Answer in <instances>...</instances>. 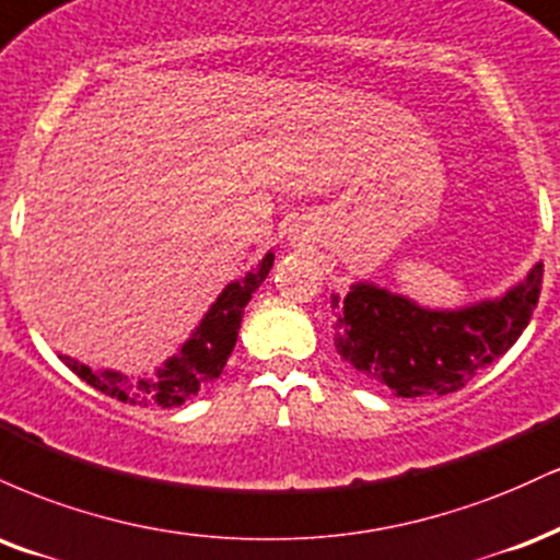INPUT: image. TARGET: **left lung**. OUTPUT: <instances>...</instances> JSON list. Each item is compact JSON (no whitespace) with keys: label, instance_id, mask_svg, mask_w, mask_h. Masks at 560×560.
Returning <instances> with one entry per match:
<instances>
[{"label":"left lung","instance_id":"left-lung-1","mask_svg":"<svg viewBox=\"0 0 560 560\" xmlns=\"http://www.w3.org/2000/svg\"><path fill=\"white\" fill-rule=\"evenodd\" d=\"M542 265L498 299L464 308H424L374 282L332 295V338L340 359L398 398L448 396L503 357L529 325Z\"/></svg>","mask_w":560,"mask_h":560}]
</instances>
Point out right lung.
<instances>
[{"instance_id":"add662e5","label":"right lung","mask_w":560,"mask_h":560,"mask_svg":"<svg viewBox=\"0 0 560 560\" xmlns=\"http://www.w3.org/2000/svg\"><path fill=\"white\" fill-rule=\"evenodd\" d=\"M272 261L275 254L269 252L259 261V267L243 275L241 280L225 285V291L217 295L214 304L203 314L194 335L177 348L175 357L164 361L154 377L136 380L112 370H91V366L70 357L59 359L91 387L102 390L104 396L122 400V404L162 406V409L186 404L188 398L199 396V390H203L209 383H214L222 370H225L235 340H238L243 308L252 301L256 288L265 282L269 269H272Z\"/></svg>"}]
</instances>
